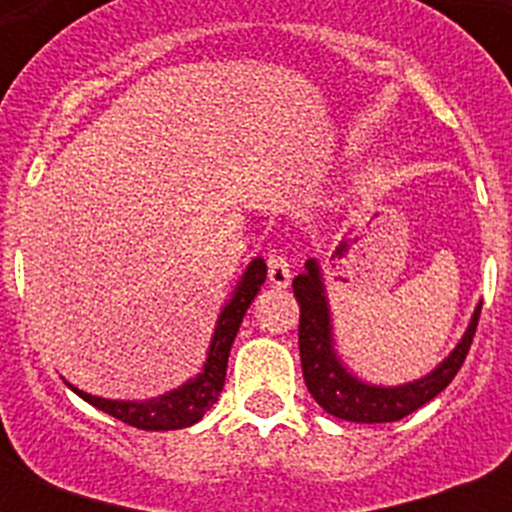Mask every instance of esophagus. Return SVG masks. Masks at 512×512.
I'll use <instances>...</instances> for the list:
<instances>
[{
    "label": "esophagus",
    "instance_id": "34e87169",
    "mask_svg": "<svg viewBox=\"0 0 512 512\" xmlns=\"http://www.w3.org/2000/svg\"><path fill=\"white\" fill-rule=\"evenodd\" d=\"M289 279H292V265L287 255H279V252L268 255V281L273 287H287Z\"/></svg>",
    "mask_w": 512,
    "mask_h": 512
}]
</instances>
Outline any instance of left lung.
Returning <instances> with one entry per match:
<instances>
[{
	"instance_id": "1",
	"label": "left lung",
	"mask_w": 512,
	"mask_h": 512,
	"mask_svg": "<svg viewBox=\"0 0 512 512\" xmlns=\"http://www.w3.org/2000/svg\"><path fill=\"white\" fill-rule=\"evenodd\" d=\"M292 289L300 303L297 332H300V364H303L305 385L324 412L348 422H396L433 401L465 364L470 342L476 335L478 316H481V305H478L468 332L457 342V348L428 377L396 385V388H382V385H366L353 377L337 358L324 281H321L316 260L305 263V273L292 281Z\"/></svg>"
}]
</instances>
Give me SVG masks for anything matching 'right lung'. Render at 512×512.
<instances>
[{"label":"right lung","instance_id":"add662e5","mask_svg":"<svg viewBox=\"0 0 512 512\" xmlns=\"http://www.w3.org/2000/svg\"><path fill=\"white\" fill-rule=\"evenodd\" d=\"M265 271L268 268H265L260 257L249 263V268L241 276L239 287H236L231 300L225 303L220 319H217L215 335H212V345H209L207 353V364L193 380L170 390V393H164V396L151 398V401H111V398L90 396V393H84L79 388H74V393L82 396L95 409H100V412L111 414L116 420L127 422V425L140 430H180L199 422L209 406L217 401L220 390H223L228 353H231V345L236 340L244 313H247V308L252 305L260 287H263Z\"/></svg>","mask_w":512,"mask_h":512}]
</instances>
